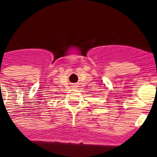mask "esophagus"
<instances>
[{
	"mask_svg": "<svg viewBox=\"0 0 157 157\" xmlns=\"http://www.w3.org/2000/svg\"><path fill=\"white\" fill-rule=\"evenodd\" d=\"M73 87H74V88H76V87H77V86H73Z\"/></svg>",
	"mask_w": 157,
	"mask_h": 157,
	"instance_id": "34e87169",
	"label": "esophagus"
}]
</instances>
